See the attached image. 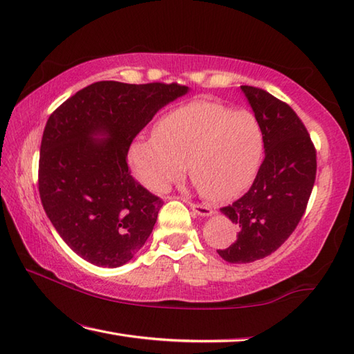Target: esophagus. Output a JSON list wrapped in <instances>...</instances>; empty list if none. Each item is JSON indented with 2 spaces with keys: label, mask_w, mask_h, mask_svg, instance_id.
Listing matches in <instances>:
<instances>
[{
  "label": "esophagus",
  "mask_w": 354,
  "mask_h": 354,
  "mask_svg": "<svg viewBox=\"0 0 354 354\" xmlns=\"http://www.w3.org/2000/svg\"><path fill=\"white\" fill-rule=\"evenodd\" d=\"M190 208L194 211V214L202 216V217H208L212 214V209L208 205H201V203H193L190 202Z\"/></svg>",
  "instance_id": "esophagus-1"
}]
</instances>
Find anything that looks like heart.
<instances>
[{"instance_id":"heart-1","label":"heart","mask_w":354,"mask_h":354,"mask_svg":"<svg viewBox=\"0 0 354 354\" xmlns=\"http://www.w3.org/2000/svg\"><path fill=\"white\" fill-rule=\"evenodd\" d=\"M264 152L257 118L245 110L196 101L157 122L153 137L137 140L129 162L137 179L153 192L167 190L185 170L211 202H226L250 185Z\"/></svg>"}]
</instances>
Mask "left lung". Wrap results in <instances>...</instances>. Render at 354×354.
Instances as JSON below:
<instances>
[{
	"label": "left lung",
	"mask_w": 354,
	"mask_h": 354,
	"mask_svg": "<svg viewBox=\"0 0 354 354\" xmlns=\"http://www.w3.org/2000/svg\"><path fill=\"white\" fill-rule=\"evenodd\" d=\"M264 137L266 158L249 192L223 214L240 227L221 258L248 264L268 257L288 240L305 214L317 175V151L291 106L258 87L241 86Z\"/></svg>",
	"instance_id": "8db88e82"
}]
</instances>
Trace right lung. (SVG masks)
Returning a JSON list of instances; mask_svg holds the SVG:
<instances>
[{
  "mask_svg": "<svg viewBox=\"0 0 354 354\" xmlns=\"http://www.w3.org/2000/svg\"><path fill=\"white\" fill-rule=\"evenodd\" d=\"M187 92L178 83L97 81L49 116L40 201L63 241L90 264L120 267L149 238L162 201L131 175L128 151L155 113Z\"/></svg>",
  "mask_w": 354,
  "mask_h": 354,
  "instance_id": "1",
  "label": "right lung"
}]
</instances>
